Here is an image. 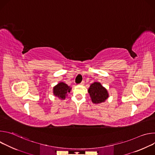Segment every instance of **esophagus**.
<instances>
[{
    "label": "esophagus",
    "instance_id": "1",
    "mask_svg": "<svg viewBox=\"0 0 155 155\" xmlns=\"http://www.w3.org/2000/svg\"><path fill=\"white\" fill-rule=\"evenodd\" d=\"M84 81L83 80V81H82V82H81L80 84V85H83V84H84Z\"/></svg>",
    "mask_w": 155,
    "mask_h": 155
}]
</instances>
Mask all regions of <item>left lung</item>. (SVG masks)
<instances>
[{
	"mask_svg": "<svg viewBox=\"0 0 155 155\" xmlns=\"http://www.w3.org/2000/svg\"><path fill=\"white\" fill-rule=\"evenodd\" d=\"M87 91L90 94L92 102L95 104L105 102L109 97L107 90L99 82H94L92 83Z\"/></svg>",
	"mask_w": 155,
	"mask_h": 155,
	"instance_id": "1",
	"label": "left lung"
}]
</instances>
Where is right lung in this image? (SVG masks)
<instances>
[{
	"instance_id": "1",
	"label": "right lung",
	"mask_w": 155,
	"mask_h": 155,
	"mask_svg": "<svg viewBox=\"0 0 155 155\" xmlns=\"http://www.w3.org/2000/svg\"><path fill=\"white\" fill-rule=\"evenodd\" d=\"M72 87L64 82H59L53 87V94L61 100H64L68 94L71 91Z\"/></svg>"
}]
</instances>
